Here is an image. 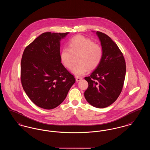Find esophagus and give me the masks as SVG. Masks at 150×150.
I'll use <instances>...</instances> for the list:
<instances>
[{
	"label": "esophagus",
	"mask_w": 150,
	"mask_h": 150,
	"mask_svg": "<svg viewBox=\"0 0 150 150\" xmlns=\"http://www.w3.org/2000/svg\"><path fill=\"white\" fill-rule=\"evenodd\" d=\"M75 79H76V81L77 82H78V81H81V80H82V78H81V77H78V76H76V77L75 78Z\"/></svg>",
	"instance_id": "esophagus-1"
}]
</instances>
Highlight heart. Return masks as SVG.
Wrapping results in <instances>:
<instances>
[{"label":"heart","mask_w":150,"mask_h":150,"mask_svg":"<svg viewBox=\"0 0 150 150\" xmlns=\"http://www.w3.org/2000/svg\"><path fill=\"white\" fill-rule=\"evenodd\" d=\"M67 48H64L60 53L62 64L67 69L73 66V56L78 54L77 62L72 69V72L76 76L86 74L89 69H95L100 64L103 57V50L100 44L83 35L75 36L68 42Z\"/></svg>","instance_id":"b5f03b06"}]
</instances>
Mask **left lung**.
<instances>
[{
  "mask_svg": "<svg viewBox=\"0 0 150 150\" xmlns=\"http://www.w3.org/2000/svg\"><path fill=\"white\" fill-rule=\"evenodd\" d=\"M103 50L101 62L90 76L85 78L88 88L87 102L97 108L112 104L120 94L126 73L125 61L117 44L106 34L97 31Z\"/></svg>",
  "mask_w": 150,
  "mask_h": 150,
  "instance_id": "1",
  "label": "left lung"
}]
</instances>
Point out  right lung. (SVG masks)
I'll use <instances>...</instances> for the list:
<instances>
[{
  "label": "right lung",
  "instance_id": "obj_1",
  "mask_svg": "<svg viewBox=\"0 0 150 150\" xmlns=\"http://www.w3.org/2000/svg\"><path fill=\"white\" fill-rule=\"evenodd\" d=\"M69 33H44L26 47L21 62L25 93L38 107L50 110L66 98L75 79L61 62L60 41Z\"/></svg>",
  "mask_w": 150,
  "mask_h": 150
}]
</instances>
